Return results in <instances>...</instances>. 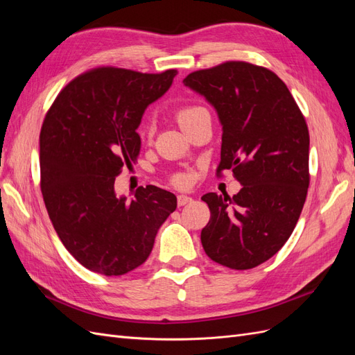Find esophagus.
<instances>
[{"mask_svg":"<svg viewBox=\"0 0 355 355\" xmlns=\"http://www.w3.org/2000/svg\"><path fill=\"white\" fill-rule=\"evenodd\" d=\"M191 201H192V197H189V196H184V194L178 196V204H179V206H187V204H189Z\"/></svg>","mask_w":355,"mask_h":355,"instance_id":"obj_1","label":"esophagus"}]
</instances>
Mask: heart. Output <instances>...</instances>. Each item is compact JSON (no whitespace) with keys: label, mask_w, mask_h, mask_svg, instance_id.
Returning a JSON list of instances; mask_svg holds the SVG:
<instances>
[{"label":"heart","mask_w":355,"mask_h":355,"mask_svg":"<svg viewBox=\"0 0 355 355\" xmlns=\"http://www.w3.org/2000/svg\"><path fill=\"white\" fill-rule=\"evenodd\" d=\"M204 112H207L204 108H201V106H196V105H191V106H184V108H180L176 111L175 114V118L178 124L180 125L182 130H185V128L196 120V118ZM173 184L178 185V187H184L188 184V176L187 175H176L173 178Z\"/></svg>","instance_id":"heart-1"}]
</instances>
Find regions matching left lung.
Segmentation results:
<instances>
[{"label": "left lung", "mask_w": 355, "mask_h": 355, "mask_svg": "<svg viewBox=\"0 0 355 355\" xmlns=\"http://www.w3.org/2000/svg\"><path fill=\"white\" fill-rule=\"evenodd\" d=\"M184 84L218 112V175L231 168L243 185L232 198L201 197L210 209L202 249L231 270H250L282 249L302 211L309 185L305 118L272 71L247 62L196 71Z\"/></svg>", "instance_id": "obj_1"}]
</instances>
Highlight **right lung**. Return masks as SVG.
<instances>
[{"label":"right lung","mask_w":355,"mask_h":355,"mask_svg":"<svg viewBox=\"0 0 355 355\" xmlns=\"http://www.w3.org/2000/svg\"><path fill=\"white\" fill-rule=\"evenodd\" d=\"M176 69L142 73L98 68L72 80L49 110L40 133L41 192L67 250L87 270L124 275L151 253L176 196L148 185L135 198L116 197L114 184L132 166L148 105L173 83Z\"/></svg>","instance_id":"1"}]
</instances>
